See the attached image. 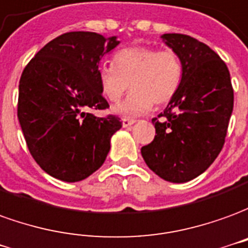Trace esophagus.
Segmentation results:
<instances>
[{
	"mask_svg": "<svg viewBox=\"0 0 248 248\" xmlns=\"http://www.w3.org/2000/svg\"><path fill=\"white\" fill-rule=\"evenodd\" d=\"M135 119H129V117H123V127L127 128L129 125H132L133 123H135Z\"/></svg>",
	"mask_w": 248,
	"mask_h": 248,
	"instance_id": "obj_1",
	"label": "esophagus"
}]
</instances>
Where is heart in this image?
<instances>
[{"label": "heart", "mask_w": 248, "mask_h": 248, "mask_svg": "<svg viewBox=\"0 0 248 248\" xmlns=\"http://www.w3.org/2000/svg\"><path fill=\"white\" fill-rule=\"evenodd\" d=\"M101 92L110 103H116L129 89L127 99L116 105L115 112L138 116L170 103L183 81V62L171 49L139 45L120 49L110 65H101L97 71Z\"/></svg>", "instance_id": "heart-1"}]
</instances>
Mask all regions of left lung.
<instances>
[{
	"label": "left lung",
	"instance_id": "obj_1",
	"mask_svg": "<svg viewBox=\"0 0 248 248\" xmlns=\"http://www.w3.org/2000/svg\"><path fill=\"white\" fill-rule=\"evenodd\" d=\"M183 62V81L164 112L152 119L155 139L141 147L147 166L172 183L189 182L220 154L233 108L227 65L208 45L179 33L163 34Z\"/></svg>",
	"mask_w": 248,
	"mask_h": 248
}]
</instances>
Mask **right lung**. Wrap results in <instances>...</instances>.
Here are the masks:
<instances>
[{
	"label": "right lung",
	"mask_w": 248,
	"mask_h": 248,
	"mask_svg": "<svg viewBox=\"0 0 248 248\" xmlns=\"http://www.w3.org/2000/svg\"><path fill=\"white\" fill-rule=\"evenodd\" d=\"M116 37L69 31L56 37L28 62L18 85L17 116L31 155L50 176L80 182L107 159L121 128L100 89L99 62L117 46Z\"/></svg>",
	"instance_id": "add662e5"
}]
</instances>
